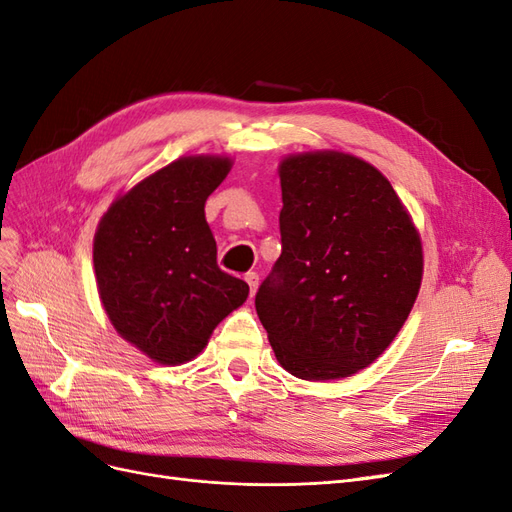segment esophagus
I'll use <instances>...</instances> for the list:
<instances>
[{
	"mask_svg": "<svg viewBox=\"0 0 512 512\" xmlns=\"http://www.w3.org/2000/svg\"><path fill=\"white\" fill-rule=\"evenodd\" d=\"M243 280L247 282V286H250V294H252V297H254V292H256V288H258V273H254V271L245 273Z\"/></svg>",
	"mask_w": 512,
	"mask_h": 512,
	"instance_id": "esophagus-1",
	"label": "esophagus"
}]
</instances>
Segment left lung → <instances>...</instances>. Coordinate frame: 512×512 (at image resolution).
I'll list each match as a JSON object with an SVG mask.
<instances>
[{
  "label": "left lung",
  "instance_id": "1",
  "mask_svg": "<svg viewBox=\"0 0 512 512\" xmlns=\"http://www.w3.org/2000/svg\"><path fill=\"white\" fill-rule=\"evenodd\" d=\"M282 256L256 292L280 365L337 380L374 363L410 314L423 245L378 168L339 151L280 164Z\"/></svg>",
  "mask_w": 512,
  "mask_h": 512
}]
</instances>
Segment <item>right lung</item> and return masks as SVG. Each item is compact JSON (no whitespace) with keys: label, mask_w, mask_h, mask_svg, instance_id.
<instances>
[{"label":"right lung","mask_w":512,"mask_h":512,"mask_svg":"<svg viewBox=\"0 0 512 512\" xmlns=\"http://www.w3.org/2000/svg\"><path fill=\"white\" fill-rule=\"evenodd\" d=\"M232 162L179 158L136 183L102 215L94 269L117 333L162 365L192 361L250 286L218 267L205 220L209 194Z\"/></svg>","instance_id":"add662e5"}]
</instances>
